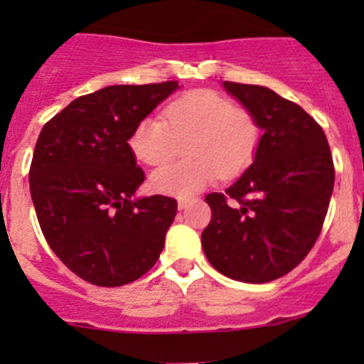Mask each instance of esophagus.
<instances>
[{"instance_id":"obj_1","label":"esophagus","mask_w":364,"mask_h":364,"mask_svg":"<svg viewBox=\"0 0 364 364\" xmlns=\"http://www.w3.org/2000/svg\"><path fill=\"white\" fill-rule=\"evenodd\" d=\"M190 204H192V200H190V199H179L178 200V208L179 209H186Z\"/></svg>"}]
</instances>
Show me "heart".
Masks as SVG:
<instances>
[{
  "mask_svg": "<svg viewBox=\"0 0 364 364\" xmlns=\"http://www.w3.org/2000/svg\"><path fill=\"white\" fill-rule=\"evenodd\" d=\"M165 121L146 116L132 130L128 146L139 161L160 165L185 142L188 160L151 172V188L165 196L190 197L218 176L230 179L252 164L260 144L255 116L211 90L190 91L165 107Z\"/></svg>",
  "mask_w": 364,
  "mask_h": 364,
  "instance_id": "1",
  "label": "heart"
}]
</instances>
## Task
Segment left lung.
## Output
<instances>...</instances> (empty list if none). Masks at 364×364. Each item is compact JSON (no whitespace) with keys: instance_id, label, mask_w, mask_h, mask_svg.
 I'll use <instances>...</instances> for the list:
<instances>
[{"instance_id":"obj_1","label":"left lung","mask_w":364,"mask_h":364,"mask_svg":"<svg viewBox=\"0 0 364 364\" xmlns=\"http://www.w3.org/2000/svg\"><path fill=\"white\" fill-rule=\"evenodd\" d=\"M222 86L255 116L262 135L247 171L225 193L205 197L211 222L200 241L216 271L266 284L294 269L321 234L335 186L331 149L317 121L294 102L264 86Z\"/></svg>"}]
</instances>
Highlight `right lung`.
<instances>
[{
    "mask_svg": "<svg viewBox=\"0 0 364 364\" xmlns=\"http://www.w3.org/2000/svg\"><path fill=\"white\" fill-rule=\"evenodd\" d=\"M176 90V80L107 86L75 98L40 132L29 168L36 218L61 262L90 284L135 282L164 250L178 203L135 197L144 171L128 139Z\"/></svg>",
    "mask_w": 364,
    "mask_h": 364,
    "instance_id": "add662e5",
    "label": "right lung"
}]
</instances>
